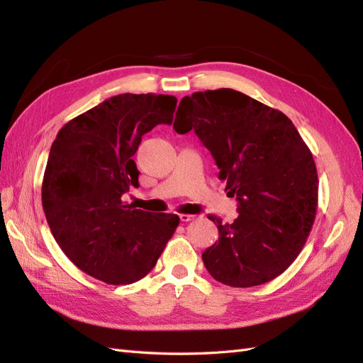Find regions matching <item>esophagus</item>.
Segmentation results:
<instances>
[{"mask_svg": "<svg viewBox=\"0 0 363 363\" xmlns=\"http://www.w3.org/2000/svg\"><path fill=\"white\" fill-rule=\"evenodd\" d=\"M196 217L197 216H194V214H180L182 222H191V220H194Z\"/></svg>", "mask_w": 363, "mask_h": 363, "instance_id": "obj_1", "label": "esophagus"}]
</instances>
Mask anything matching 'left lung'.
<instances>
[{
  "instance_id": "left-lung-1",
  "label": "left lung",
  "mask_w": 363,
  "mask_h": 363,
  "mask_svg": "<svg viewBox=\"0 0 363 363\" xmlns=\"http://www.w3.org/2000/svg\"><path fill=\"white\" fill-rule=\"evenodd\" d=\"M174 129H194L238 201V217L222 223L218 242L201 254L216 280L235 288L280 276L311 231L319 180L305 141L284 112L234 89L194 92L175 113Z\"/></svg>"
}]
</instances>
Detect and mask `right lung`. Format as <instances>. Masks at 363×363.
I'll list each match as a JSON object with an SVG mask.
<instances>
[{"label": "right lung", "instance_id": "obj_1", "mask_svg": "<svg viewBox=\"0 0 363 363\" xmlns=\"http://www.w3.org/2000/svg\"><path fill=\"white\" fill-rule=\"evenodd\" d=\"M175 106L172 95H115L66 123L52 143L41 188L49 228L69 260L104 284L143 279L180 223L121 201L138 186L132 157L141 137L171 125Z\"/></svg>", "mask_w": 363, "mask_h": 363}]
</instances>
